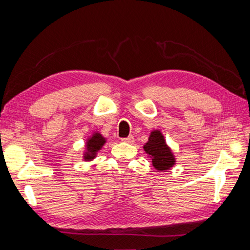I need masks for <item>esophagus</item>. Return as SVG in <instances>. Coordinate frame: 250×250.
Masks as SVG:
<instances>
[{
	"label": "esophagus",
	"instance_id": "esophagus-1",
	"mask_svg": "<svg viewBox=\"0 0 250 250\" xmlns=\"http://www.w3.org/2000/svg\"><path fill=\"white\" fill-rule=\"evenodd\" d=\"M121 142H125V143H129V144H132V143L134 142V137L130 135L128 137H124V139H121Z\"/></svg>",
	"mask_w": 250,
	"mask_h": 250
}]
</instances>
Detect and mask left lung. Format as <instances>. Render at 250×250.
<instances>
[{"label": "left lung", "instance_id": "1", "mask_svg": "<svg viewBox=\"0 0 250 250\" xmlns=\"http://www.w3.org/2000/svg\"><path fill=\"white\" fill-rule=\"evenodd\" d=\"M144 149L152 159V166L158 171L164 172L174 166L175 158L160 131L151 132Z\"/></svg>", "mask_w": 250, "mask_h": 250}]
</instances>
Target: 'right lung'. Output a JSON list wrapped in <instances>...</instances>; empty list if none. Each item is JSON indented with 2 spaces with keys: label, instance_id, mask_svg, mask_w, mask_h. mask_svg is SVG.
Segmentation results:
<instances>
[{
  "label": "right lung",
  "instance_id": "right-lung-1",
  "mask_svg": "<svg viewBox=\"0 0 250 250\" xmlns=\"http://www.w3.org/2000/svg\"><path fill=\"white\" fill-rule=\"evenodd\" d=\"M105 144V139L100 133H94L92 137L87 141V152L84 155V160H92V159L97 155V152L102 148Z\"/></svg>",
  "mask_w": 250,
  "mask_h": 250
}]
</instances>
